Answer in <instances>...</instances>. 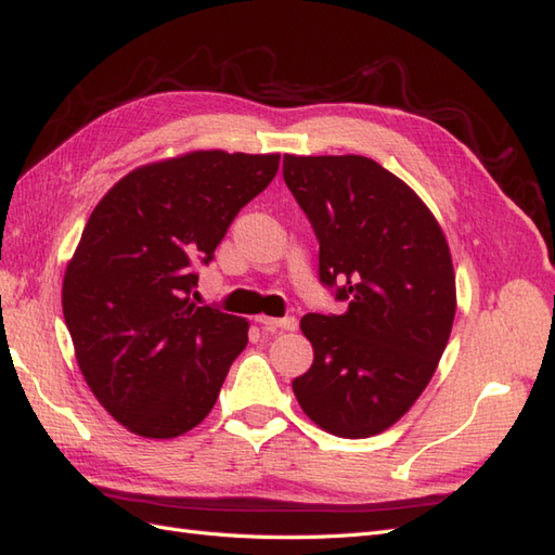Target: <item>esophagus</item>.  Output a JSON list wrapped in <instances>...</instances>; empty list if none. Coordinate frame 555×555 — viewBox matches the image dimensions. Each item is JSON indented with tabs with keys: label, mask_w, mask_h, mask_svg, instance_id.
Here are the masks:
<instances>
[{
	"label": "esophagus",
	"mask_w": 555,
	"mask_h": 555,
	"mask_svg": "<svg viewBox=\"0 0 555 555\" xmlns=\"http://www.w3.org/2000/svg\"><path fill=\"white\" fill-rule=\"evenodd\" d=\"M255 321H257V324H260L264 331H276V328H281V331H295V328H298V319H295V317L274 319V317L260 314Z\"/></svg>",
	"instance_id": "obj_1"
}]
</instances>
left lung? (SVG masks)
Returning <instances> with one entry per match:
<instances>
[{
    "mask_svg": "<svg viewBox=\"0 0 555 555\" xmlns=\"http://www.w3.org/2000/svg\"><path fill=\"white\" fill-rule=\"evenodd\" d=\"M319 241V281L343 314H305L314 364L293 380L305 414L338 437L402 418L430 383L456 314L447 238L402 179L364 156H283Z\"/></svg>",
    "mask_w": 555,
    "mask_h": 555,
    "instance_id": "obj_1",
    "label": "left lung"
}]
</instances>
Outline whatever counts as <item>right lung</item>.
Instances as JSON below:
<instances>
[{
    "mask_svg": "<svg viewBox=\"0 0 555 555\" xmlns=\"http://www.w3.org/2000/svg\"><path fill=\"white\" fill-rule=\"evenodd\" d=\"M279 153L193 151L137 167L99 201L63 276V319L89 390L127 430L170 440L210 414L248 321L193 302Z\"/></svg>",
    "mask_w": 555,
    "mask_h": 555,
    "instance_id": "add662e5",
    "label": "right lung"
}]
</instances>
